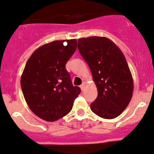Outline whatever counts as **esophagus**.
Returning <instances> with one entry per match:
<instances>
[{"mask_svg":"<svg viewBox=\"0 0 154 154\" xmlns=\"http://www.w3.org/2000/svg\"><path fill=\"white\" fill-rule=\"evenodd\" d=\"M80 87H81V89H82V90L84 91V88H85V83H84V82H83L82 85L80 86Z\"/></svg>","mask_w":154,"mask_h":154,"instance_id":"obj_1","label":"esophagus"}]
</instances>
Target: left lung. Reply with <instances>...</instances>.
<instances>
[{
    "label": "left lung",
    "instance_id": "1",
    "mask_svg": "<svg viewBox=\"0 0 154 154\" xmlns=\"http://www.w3.org/2000/svg\"><path fill=\"white\" fill-rule=\"evenodd\" d=\"M78 48L88 64L96 84L97 97L90 104L95 115L104 119L118 117L133 95L134 82L123 52L108 38H80Z\"/></svg>",
    "mask_w": 154,
    "mask_h": 154
}]
</instances>
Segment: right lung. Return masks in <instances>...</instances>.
I'll use <instances>...</instances> for the list:
<instances>
[{
	"label": "right lung",
	"instance_id": "1",
	"mask_svg": "<svg viewBox=\"0 0 154 154\" xmlns=\"http://www.w3.org/2000/svg\"><path fill=\"white\" fill-rule=\"evenodd\" d=\"M77 48L76 39L56 40L34 51L26 62L20 85L30 109L54 122L70 112L81 89L72 84L65 64Z\"/></svg>",
	"mask_w": 154,
	"mask_h": 154
}]
</instances>
